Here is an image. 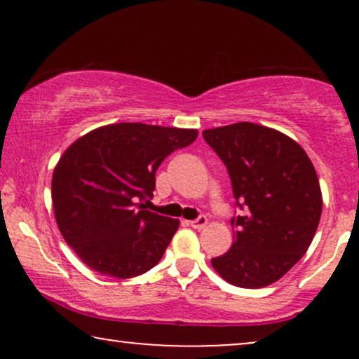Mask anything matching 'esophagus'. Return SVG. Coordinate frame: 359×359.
<instances>
[{
  "mask_svg": "<svg viewBox=\"0 0 359 359\" xmlns=\"http://www.w3.org/2000/svg\"><path fill=\"white\" fill-rule=\"evenodd\" d=\"M189 225H191V227H193V229H204L205 225H208V217H205V215H199L198 219L191 220Z\"/></svg>",
  "mask_w": 359,
  "mask_h": 359,
  "instance_id": "esophagus-1",
  "label": "esophagus"
}]
</instances>
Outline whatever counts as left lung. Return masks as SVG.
Masks as SVG:
<instances>
[{"label":"left lung","mask_w":359,"mask_h":359,"mask_svg":"<svg viewBox=\"0 0 359 359\" xmlns=\"http://www.w3.org/2000/svg\"><path fill=\"white\" fill-rule=\"evenodd\" d=\"M227 166L243 210L230 224L232 247L210 259L225 281L258 289L281 279L311 247L322 215V191L311 158L296 140L253 122L203 132Z\"/></svg>","instance_id":"left-lung-1"}]
</instances>
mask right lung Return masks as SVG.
I'll list each match as a JSON object with an SVG mask.
<instances>
[{"mask_svg":"<svg viewBox=\"0 0 359 359\" xmlns=\"http://www.w3.org/2000/svg\"><path fill=\"white\" fill-rule=\"evenodd\" d=\"M196 137V129L119 122L68 147L53 170V212L86 266L127 279L160 262L180 220L145 210L139 201L154 196L161 161Z\"/></svg>","mask_w":359,"mask_h":359,"instance_id":"right-lung-1","label":"right lung"}]
</instances>
